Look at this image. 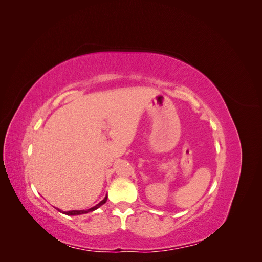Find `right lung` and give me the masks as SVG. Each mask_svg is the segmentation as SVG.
<instances>
[{"label": "right lung", "mask_w": 262, "mask_h": 262, "mask_svg": "<svg viewBox=\"0 0 262 262\" xmlns=\"http://www.w3.org/2000/svg\"><path fill=\"white\" fill-rule=\"evenodd\" d=\"M106 201H107V195L104 198V200H101L98 204H96V205H95V207H93L91 209H87V210H72V211H61L60 209H57V210L62 212L63 214H67V215H81V214L90 213V212H93L95 210H97L99 207H101L102 204L106 203Z\"/></svg>", "instance_id": "1"}]
</instances>
